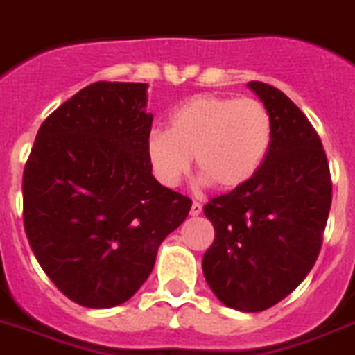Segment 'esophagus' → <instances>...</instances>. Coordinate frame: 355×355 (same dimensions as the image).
<instances>
[{
    "instance_id": "esophagus-1",
    "label": "esophagus",
    "mask_w": 355,
    "mask_h": 355,
    "mask_svg": "<svg viewBox=\"0 0 355 355\" xmlns=\"http://www.w3.org/2000/svg\"><path fill=\"white\" fill-rule=\"evenodd\" d=\"M200 213H202V204L195 200V202L191 204V215H193V217H198Z\"/></svg>"
}]
</instances>
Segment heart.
Wrapping results in <instances>:
<instances>
[{
	"label": "heart",
	"instance_id": "1",
	"mask_svg": "<svg viewBox=\"0 0 355 355\" xmlns=\"http://www.w3.org/2000/svg\"><path fill=\"white\" fill-rule=\"evenodd\" d=\"M272 138V112L261 100L202 94L175 109L168 131H153L146 151L164 186H178L195 158L206 182L235 189L257 175Z\"/></svg>",
	"mask_w": 355,
	"mask_h": 355
}]
</instances>
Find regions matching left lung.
<instances>
[{"mask_svg":"<svg viewBox=\"0 0 355 355\" xmlns=\"http://www.w3.org/2000/svg\"><path fill=\"white\" fill-rule=\"evenodd\" d=\"M248 85L272 112V146L250 182L204 206L215 241L204 253L202 272L226 306L261 312L290 295L318 261L332 178L304 112L273 85Z\"/></svg>","mask_w":355,"mask_h":355,"instance_id":"1","label":"left lung"}]
</instances>
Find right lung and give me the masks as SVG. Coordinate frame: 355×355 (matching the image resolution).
Segmentation results:
<instances>
[{"instance_id":"obj_1","label":"right lung","mask_w":355,"mask_h":355,"mask_svg":"<svg viewBox=\"0 0 355 355\" xmlns=\"http://www.w3.org/2000/svg\"><path fill=\"white\" fill-rule=\"evenodd\" d=\"M148 83L96 82L51 112L23 171V224L40 266L71 301L111 308L149 277L191 198L148 160Z\"/></svg>"}]
</instances>
